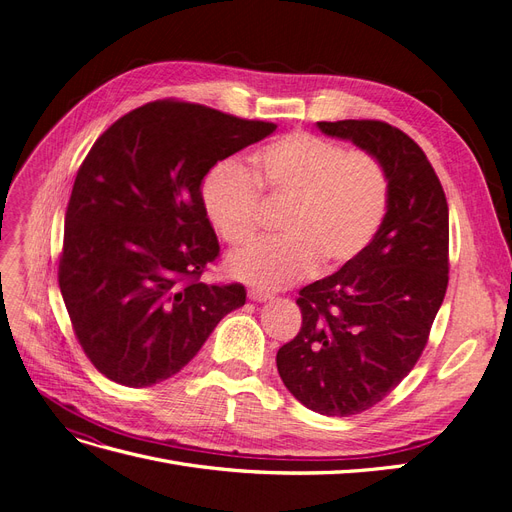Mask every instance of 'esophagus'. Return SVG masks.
<instances>
[{"instance_id": "esophagus-1", "label": "esophagus", "mask_w": 512, "mask_h": 512, "mask_svg": "<svg viewBox=\"0 0 512 512\" xmlns=\"http://www.w3.org/2000/svg\"><path fill=\"white\" fill-rule=\"evenodd\" d=\"M247 297H250L252 301H258V303H262V301H271V299H273V294H271V292H265V290L252 288V290H247Z\"/></svg>"}]
</instances>
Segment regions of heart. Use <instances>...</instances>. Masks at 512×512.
<instances>
[{
    "label": "heart",
    "instance_id": "heart-1",
    "mask_svg": "<svg viewBox=\"0 0 512 512\" xmlns=\"http://www.w3.org/2000/svg\"><path fill=\"white\" fill-rule=\"evenodd\" d=\"M250 175L235 160L213 164L200 183L207 220L230 245H245L260 224V200L284 205V237L232 254L230 273L280 288L316 271H335L376 237L389 207V177L367 151H344L309 132H290L260 147Z\"/></svg>",
    "mask_w": 512,
    "mask_h": 512
}]
</instances>
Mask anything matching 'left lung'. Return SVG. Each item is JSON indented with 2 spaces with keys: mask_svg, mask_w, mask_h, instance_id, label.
Segmentation results:
<instances>
[{
  "mask_svg": "<svg viewBox=\"0 0 512 512\" xmlns=\"http://www.w3.org/2000/svg\"><path fill=\"white\" fill-rule=\"evenodd\" d=\"M316 126L378 158L389 207L359 256L299 290L303 324L275 361L305 408L350 416L389 395L427 346L448 286V205L423 149L399 128L374 119Z\"/></svg>",
  "mask_w": 512,
  "mask_h": 512,
  "instance_id": "left-lung-1",
  "label": "left lung"
}]
</instances>
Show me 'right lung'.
<instances>
[{"label":"right lung","mask_w":512,"mask_h":512,"mask_svg":"<svg viewBox=\"0 0 512 512\" xmlns=\"http://www.w3.org/2000/svg\"><path fill=\"white\" fill-rule=\"evenodd\" d=\"M275 128L156 100L89 149L66 211L59 290L76 339L108 380L141 389L175 376L245 303L241 284L200 282L220 256L200 183Z\"/></svg>","instance_id":"right-lung-1"}]
</instances>
